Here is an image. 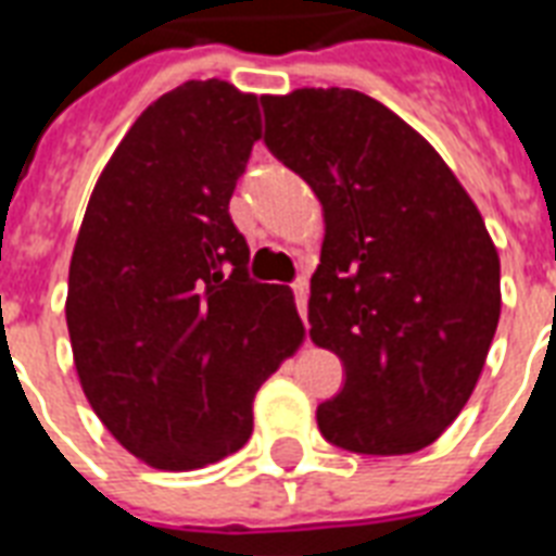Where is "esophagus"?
Wrapping results in <instances>:
<instances>
[{"label": "esophagus", "mask_w": 556, "mask_h": 556, "mask_svg": "<svg viewBox=\"0 0 556 556\" xmlns=\"http://www.w3.org/2000/svg\"><path fill=\"white\" fill-rule=\"evenodd\" d=\"M294 300H296V312H300V317L305 320V314H308V282L305 279H300V282H294Z\"/></svg>", "instance_id": "obj_1"}]
</instances>
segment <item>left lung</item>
Here are the masks:
<instances>
[{
    "label": "left lung",
    "instance_id": "left-lung-1",
    "mask_svg": "<svg viewBox=\"0 0 556 556\" xmlns=\"http://www.w3.org/2000/svg\"><path fill=\"white\" fill-rule=\"evenodd\" d=\"M265 147L323 204L312 277L317 346L346 383L317 406L323 439L364 456L427 447L462 413L500 323V256L441 155L369 94L262 98Z\"/></svg>",
    "mask_w": 556,
    "mask_h": 556
}]
</instances>
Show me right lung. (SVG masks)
Listing matches in <instances>:
<instances>
[{
  "mask_svg": "<svg viewBox=\"0 0 556 556\" xmlns=\"http://www.w3.org/2000/svg\"><path fill=\"white\" fill-rule=\"evenodd\" d=\"M260 106L225 80L161 94L100 173L65 320L91 409L132 456L195 470L253 432L256 389L303 340L286 286L248 274L227 213Z\"/></svg>",
  "mask_w": 556,
  "mask_h": 556,
  "instance_id": "add662e5",
  "label": "right lung"
}]
</instances>
